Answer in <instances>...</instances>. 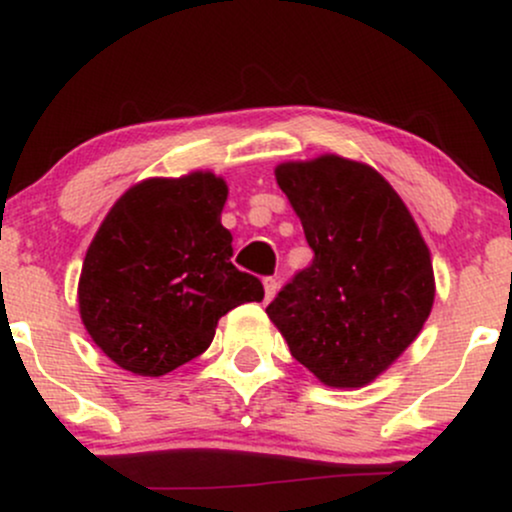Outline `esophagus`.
Listing matches in <instances>:
<instances>
[{"label":"esophagus","mask_w":512,"mask_h":512,"mask_svg":"<svg viewBox=\"0 0 512 512\" xmlns=\"http://www.w3.org/2000/svg\"><path fill=\"white\" fill-rule=\"evenodd\" d=\"M276 291H279V281H276L274 276H267V279H264V298H267V301H272V298L276 296Z\"/></svg>","instance_id":"34e87169"}]
</instances>
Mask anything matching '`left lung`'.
I'll return each mask as SVG.
<instances>
[{"mask_svg":"<svg viewBox=\"0 0 512 512\" xmlns=\"http://www.w3.org/2000/svg\"><path fill=\"white\" fill-rule=\"evenodd\" d=\"M315 257L269 303L293 358L327 387H363L419 337L436 298L431 252L375 168L334 154L274 168Z\"/></svg>","mask_w":512,"mask_h":512,"instance_id":"1","label":"left lung"}]
</instances>
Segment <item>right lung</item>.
<instances>
[{
  "instance_id": "add662e5",
  "label": "right lung",
  "mask_w": 512,
  "mask_h": 512,
  "mask_svg": "<svg viewBox=\"0 0 512 512\" xmlns=\"http://www.w3.org/2000/svg\"><path fill=\"white\" fill-rule=\"evenodd\" d=\"M226 199V180L195 170L137 182L108 211L81 267L79 315L120 368L166 375L209 349L228 310L264 298L231 262Z\"/></svg>"
}]
</instances>
